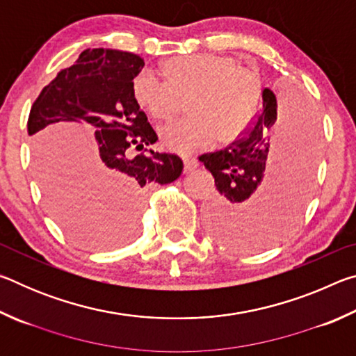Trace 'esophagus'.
<instances>
[{"label": "esophagus", "mask_w": 356, "mask_h": 356, "mask_svg": "<svg viewBox=\"0 0 356 356\" xmlns=\"http://www.w3.org/2000/svg\"><path fill=\"white\" fill-rule=\"evenodd\" d=\"M184 165H185V172H191L195 171L197 166H200V163H197V159H195V156H185L184 160Z\"/></svg>", "instance_id": "34e87169"}]
</instances>
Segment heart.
<instances>
[{
  "label": "heart",
  "instance_id": "1",
  "mask_svg": "<svg viewBox=\"0 0 356 356\" xmlns=\"http://www.w3.org/2000/svg\"><path fill=\"white\" fill-rule=\"evenodd\" d=\"M159 72L163 81L144 70L131 80L130 92L135 105L156 122L170 120L185 99L188 116L160 131L163 146L174 152H196L215 140L231 143L256 106L257 74L232 56H172Z\"/></svg>",
  "mask_w": 356,
  "mask_h": 356
}]
</instances>
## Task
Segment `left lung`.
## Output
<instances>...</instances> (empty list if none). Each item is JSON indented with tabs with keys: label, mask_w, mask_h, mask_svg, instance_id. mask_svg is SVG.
<instances>
[{
	"label": "left lung",
	"mask_w": 356,
	"mask_h": 356,
	"mask_svg": "<svg viewBox=\"0 0 356 356\" xmlns=\"http://www.w3.org/2000/svg\"><path fill=\"white\" fill-rule=\"evenodd\" d=\"M317 152V120L311 106L295 95L276 102L275 94L264 89L259 113L242 136L200 156L218 190L206 210L209 232L237 250L278 242L309 200Z\"/></svg>",
	"instance_id": "1"
}]
</instances>
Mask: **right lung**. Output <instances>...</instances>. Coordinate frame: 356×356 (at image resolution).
Wrapping results in <instances>:
<instances>
[{
  "mask_svg": "<svg viewBox=\"0 0 356 356\" xmlns=\"http://www.w3.org/2000/svg\"><path fill=\"white\" fill-rule=\"evenodd\" d=\"M143 67L135 53L88 48L42 89L29 111L42 190L59 225L80 245L125 242L136 229L144 190L171 184L184 171L176 154L147 149L159 138L130 92ZM56 122H83L96 130L99 150L88 167L73 148L52 140Z\"/></svg>",
  "mask_w": 356,
  "mask_h": 356,
  "instance_id": "obj_1",
  "label": "right lung"
}]
</instances>
